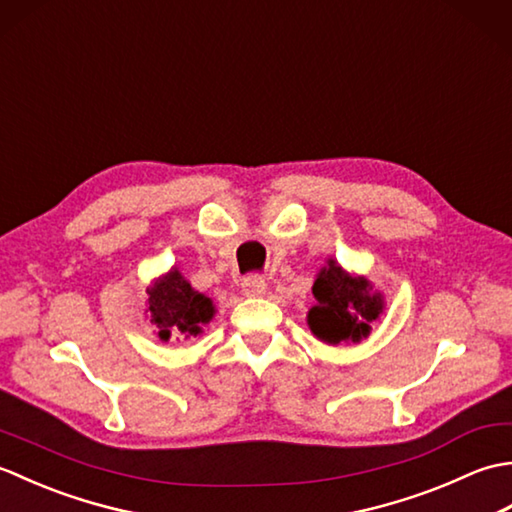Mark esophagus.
Returning a JSON list of instances; mask_svg holds the SVG:
<instances>
[{"label": "esophagus", "mask_w": 512, "mask_h": 512, "mask_svg": "<svg viewBox=\"0 0 512 512\" xmlns=\"http://www.w3.org/2000/svg\"><path fill=\"white\" fill-rule=\"evenodd\" d=\"M244 297H264L266 295V281L259 277H250L242 284Z\"/></svg>", "instance_id": "esophagus-1"}]
</instances>
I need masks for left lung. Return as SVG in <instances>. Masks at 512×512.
Masks as SVG:
<instances>
[{
	"instance_id": "1",
	"label": "left lung",
	"mask_w": 512,
	"mask_h": 512,
	"mask_svg": "<svg viewBox=\"0 0 512 512\" xmlns=\"http://www.w3.org/2000/svg\"><path fill=\"white\" fill-rule=\"evenodd\" d=\"M312 295L317 303L308 310V328L328 345L361 343L385 310L383 292L367 277L347 273L332 257L317 273Z\"/></svg>"
}]
</instances>
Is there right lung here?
I'll list each match as a JSON object with an SVG mask.
<instances>
[{
	"instance_id": "add662e5",
	"label": "right lung",
	"mask_w": 512,
	"mask_h": 512,
	"mask_svg": "<svg viewBox=\"0 0 512 512\" xmlns=\"http://www.w3.org/2000/svg\"><path fill=\"white\" fill-rule=\"evenodd\" d=\"M147 295L145 314L151 325H156L162 343H167L173 334L184 339L202 334L204 325L211 323L217 312L213 299L195 290L176 266L154 279Z\"/></svg>"
}]
</instances>
